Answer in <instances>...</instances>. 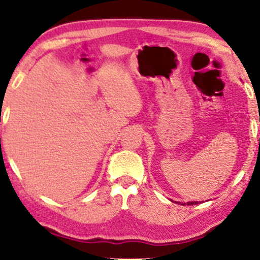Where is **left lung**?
<instances>
[{
  "label": "left lung",
  "mask_w": 260,
  "mask_h": 260,
  "mask_svg": "<svg viewBox=\"0 0 260 260\" xmlns=\"http://www.w3.org/2000/svg\"><path fill=\"white\" fill-rule=\"evenodd\" d=\"M177 204H180V202H177ZM198 201H193V202H187V205H197ZM181 205H186V204H181Z\"/></svg>",
  "instance_id": "obj_1"
}]
</instances>
